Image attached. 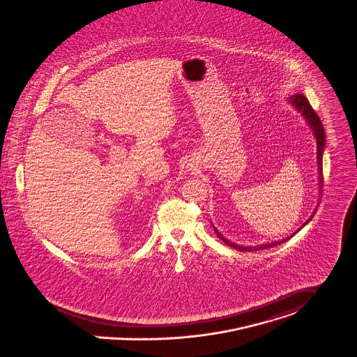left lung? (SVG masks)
I'll use <instances>...</instances> for the list:
<instances>
[{
    "mask_svg": "<svg viewBox=\"0 0 357 357\" xmlns=\"http://www.w3.org/2000/svg\"><path fill=\"white\" fill-rule=\"evenodd\" d=\"M289 102L292 103V106H294V109H297L300 113H301V116L305 119V121L308 123V126L311 127V130L314 132V135H315V139H317V149H318V151H317V154H318V169H319V191H322V185H324V174H322V155H324V144H326V136H324V126H322V123H321V119L318 117V114L315 113V110L312 109V106L310 105V102H308V99L304 97L303 94H296V96H292V97L289 98ZM311 218H312V215H311ZM311 218L308 220V221H311ZM308 221L305 222V224H303V227H305L307 224H308ZM301 229V227H300ZM298 229V230H300ZM214 230H215V233H217V236L227 244V245H230V247H233V248H236V250H238V251H258V250H266V248H270V247H274V245H278V244H282V243H285L287 240H289L291 237H292L294 233H297V231H294L291 237H287V238H284V240H280V241H274V243H267V244H261V245H257V247H243V245H238V244H234V243H231V241H229L227 240L215 227H214Z\"/></svg>",
    "mask_w": 357,
    "mask_h": 357,
    "instance_id": "8db88e82",
    "label": "left lung"
}]
</instances>
